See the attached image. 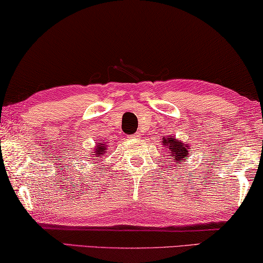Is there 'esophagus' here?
<instances>
[{"label": "esophagus", "instance_id": "34e87169", "mask_svg": "<svg viewBox=\"0 0 263 263\" xmlns=\"http://www.w3.org/2000/svg\"><path fill=\"white\" fill-rule=\"evenodd\" d=\"M139 135H132V136H130V138H133V139H138L139 138Z\"/></svg>", "mask_w": 263, "mask_h": 263}]
</instances>
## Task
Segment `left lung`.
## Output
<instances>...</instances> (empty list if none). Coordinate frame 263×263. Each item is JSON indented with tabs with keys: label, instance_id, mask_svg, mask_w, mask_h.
I'll return each mask as SVG.
<instances>
[{
	"label": "left lung",
	"instance_id": "1",
	"mask_svg": "<svg viewBox=\"0 0 263 263\" xmlns=\"http://www.w3.org/2000/svg\"><path fill=\"white\" fill-rule=\"evenodd\" d=\"M164 145L167 147V150L171 154V157H174V162L179 163V160H182L184 157H189V148H187V144L181 143L179 140H176L174 138H166L164 139ZM169 162V160H167Z\"/></svg>",
	"mask_w": 263,
	"mask_h": 263
}]
</instances>
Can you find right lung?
Segmentation results:
<instances>
[{
  "label": "right lung",
  "mask_w": 263,
  "mask_h": 263,
  "mask_svg": "<svg viewBox=\"0 0 263 263\" xmlns=\"http://www.w3.org/2000/svg\"><path fill=\"white\" fill-rule=\"evenodd\" d=\"M105 148H106V145H105V144L97 145V148H96V151H94V154L97 155V157H101V156H103L104 152H106V151H105Z\"/></svg>",
  "instance_id": "add662e5"
}]
</instances>
